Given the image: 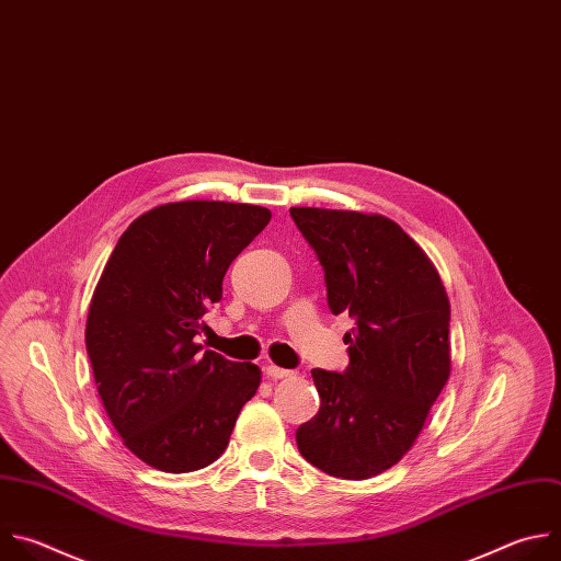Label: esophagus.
<instances>
[{
	"label": "esophagus",
	"mask_w": 561,
	"mask_h": 561,
	"mask_svg": "<svg viewBox=\"0 0 561 561\" xmlns=\"http://www.w3.org/2000/svg\"><path fill=\"white\" fill-rule=\"evenodd\" d=\"M265 376H267L270 380H283V378H291V376H296V374L289 371V369L276 367V365H267V367H265Z\"/></svg>",
	"instance_id": "34e87169"
}]
</instances>
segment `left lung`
<instances>
[{
    "label": "left lung",
    "mask_w": 561,
    "mask_h": 561,
    "mask_svg": "<svg viewBox=\"0 0 561 561\" xmlns=\"http://www.w3.org/2000/svg\"><path fill=\"white\" fill-rule=\"evenodd\" d=\"M324 270L333 316L350 313L345 374L313 369L318 413L296 444L316 469L367 480L415 444L451 374V305L424 250L382 214L291 207Z\"/></svg>",
    "instance_id": "8db88e82"
}]
</instances>
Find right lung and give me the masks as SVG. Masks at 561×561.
<instances>
[{"instance_id": "obj_1", "label": "right lung", "mask_w": 561, "mask_h": 561, "mask_svg": "<svg viewBox=\"0 0 561 561\" xmlns=\"http://www.w3.org/2000/svg\"><path fill=\"white\" fill-rule=\"evenodd\" d=\"M270 218L250 203H163L130 222L101 272L85 350L112 426L148 467L190 473L218 460L261 385L256 365L201 352L194 335Z\"/></svg>"}]
</instances>
